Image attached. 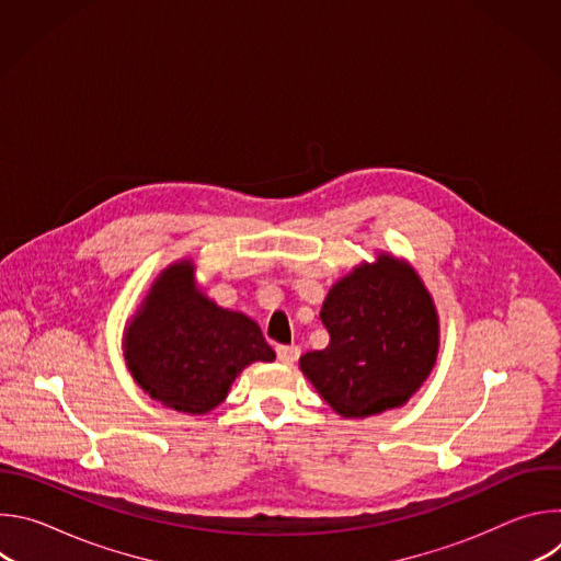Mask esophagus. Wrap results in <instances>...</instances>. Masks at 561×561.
I'll use <instances>...</instances> for the list:
<instances>
[{"label": "esophagus", "mask_w": 561, "mask_h": 561, "mask_svg": "<svg viewBox=\"0 0 561 561\" xmlns=\"http://www.w3.org/2000/svg\"><path fill=\"white\" fill-rule=\"evenodd\" d=\"M277 359L282 362V364H293L297 357H299V346H295V344H279L277 348Z\"/></svg>", "instance_id": "34e87169"}]
</instances>
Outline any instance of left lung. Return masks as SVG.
<instances>
[{
	"label": "left lung",
	"instance_id": "left-lung-1",
	"mask_svg": "<svg viewBox=\"0 0 561 561\" xmlns=\"http://www.w3.org/2000/svg\"><path fill=\"white\" fill-rule=\"evenodd\" d=\"M319 317L331 342L306 353L299 366L344 417L402 407L435 364V304L417 273L388 255L337 282Z\"/></svg>",
	"mask_w": 561,
	"mask_h": 561
}]
</instances>
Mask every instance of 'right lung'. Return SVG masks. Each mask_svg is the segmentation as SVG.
I'll return each instance as SVG.
<instances>
[{"instance_id": "right-lung-1", "label": "right lung", "mask_w": 561, "mask_h": 561, "mask_svg": "<svg viewBox=\"0 0 561 561\" xmlns=\"http://www.w3.org/2000/svg\"><path fill=\"white\" fill-rule=\"evenodd\" d=\"M124 351L135 381L152 399L191 415L221 404L249 364L275 359L253 319L219 308L195 288L191 262L159 275L128 327Z\"/></svg>"}]
</instances>
